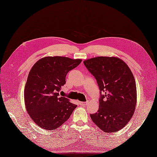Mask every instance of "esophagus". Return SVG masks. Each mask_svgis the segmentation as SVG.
<instances>
[{"mask_svg": "<svg viewBox=\"0 0 157 157\" xmlns=\"http://www.w3.org/2000/svg\"><path fill=\"white\" fill-rule=\"evenodd\" d=\"M88 102H79L80 105H82V106H86L87 105Z\"/></svg>", "mask_w": 157, "mask_h": 157, "instance_id": "1", "label": "esophagus"}]
</instances>
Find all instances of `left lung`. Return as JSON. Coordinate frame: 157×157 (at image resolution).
Returning a JSON list of instances; mask_svg holds the SVG:
<instances>
[{
    "instance_id": "left-lung-1",
    "label": "left lung",
    "mask_w": 157,
    "mask_h": 157,
    "mask_svg": "<svg viewBox=\"0 0 157 157\" xmlns=\"http://www.w3.org/2000/svg\"><path fill=\"white\" fill-rule=\"evenodd\" d=\"M84 65L97 80L101 95L99 110L91 114L93 122L105 132L118 131L126 126L134 114L136 87L130 68L117 57L92 58Z\"/></svg>"
}]
</instances>
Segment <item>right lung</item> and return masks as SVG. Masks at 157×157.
I'll return each mask as SVG.
<instances>
[{
    "instance_id": "add662e5",
    "label": "right lung",
    "mask_w": 157,
    "mask_h": 157,
    "mask_svg": "<svg viewBox=\"0 0 157 157\" xmlns=\"http://www.w3.org/2000/svg\"><path fill=\"white\" fill-rule=\"evenodd\" d=\"M82 59L46 56L36 62L29 72L24 91L25 107L34 122L44 129L55 130L70 118L77 105L60 97L69 71Z\"/></svg>"
}]
</instances>
